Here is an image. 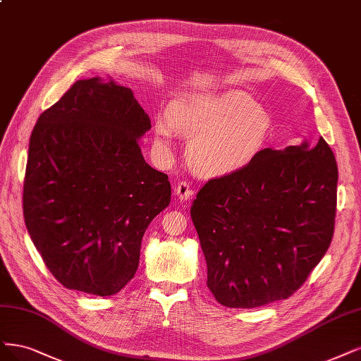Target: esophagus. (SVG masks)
<instances>
[{
  "instance_id": "1",
  "label": "esophagus",
  "mask_w": 361,
  "mask_h": 361,
  "mask_svg": "<svg viewBox=\"0 0 361 361\" xmlns=\"http://www.w3.org/2000/svg\"><path fill=\"white\" fill-rule=\"evenodd\" d=\"M175 194L179 197L180 202H186V200H190V198L192 197L194 191L191 190V186H190L188 182H183V180H182V182H179V183L176 185Z\"/></svg>"
}]
</instances>
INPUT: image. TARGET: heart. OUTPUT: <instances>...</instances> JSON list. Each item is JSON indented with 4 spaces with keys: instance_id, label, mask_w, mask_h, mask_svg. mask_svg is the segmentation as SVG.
Masks as SVG:
<instances>
[{
    "instance_id": "obj_1",
    "label": "heart",
    "mask_w": 361,
    "mask_h": 361,
    "mask_svg": "<svg viewBox=\"0 0 361 361\" xmlns=\"http://www.w3.org/2000/svg\"><path fill=\"white\" fill-rule=\"evenodd\" d=\"M171 128L190 139L188 163L202 175H226L246 166L263 146L271 116L242 91L195 94L170 106ZM163 151L171 146V130L164 121L155 126Z\"/></svg>"
}]
</instances>
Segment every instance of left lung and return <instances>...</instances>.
I'll use <instances>...</instances> for the list:
<instances>
[{"label":"left lung","instance_id":"left-lung-1","mask_svg":"<svg viewBox=\"0 0 361 361\" xmlns=\"http://www.w3.org/2000/svg\"><path fill=\"white\" fill-rule=\"evenodd\" d=\"M338 166L319 139L266 147L245 167L210 179L191 218L207 287L227 307L288 299L327 252L336 216Z\"/></svg>","mask_w":361,"mask_h":361}]
</instances>
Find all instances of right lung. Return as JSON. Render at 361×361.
<instances>
[{
	"instance_id": "right-lung-1",
	"label": "right lung",
	"mask_w": 361,
	"mask_h": 361,
	"mask_svg": "<svg viewBox=\"0 0 361 361\" xmlns=\"http://www.w3.org/2000/svg\"><path fill=\"white\" fill-rule=\"evenodd\" d=\"M151 119L114 79L78 80L31 133L23 218L47 269L68 290L114 295L134 278L151 221L169 206V176L139 139Z\"/></svg>"
}]
</instances>
